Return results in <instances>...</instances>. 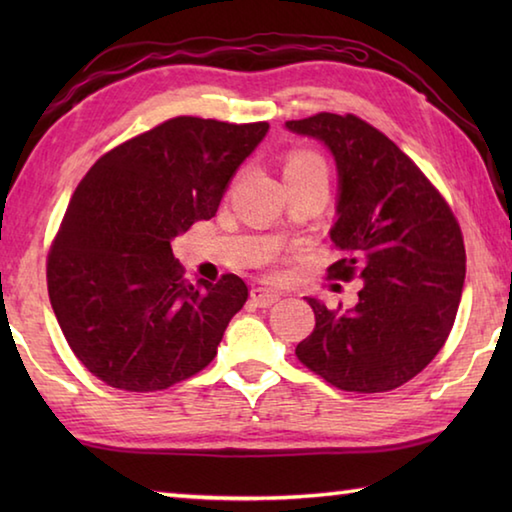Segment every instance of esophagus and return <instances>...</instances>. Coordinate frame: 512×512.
Returning <instances> with one entry per match:
<instances>
[{
  "mask_svg": "<svg viewBox=\"0 0 512 512\" xmlns=\"http://www.w3.org/2000/svg\"><path fill=\"white\" fill-rule=\"evenodd\" d=\"M250 300H253L257 307H271L273 302L280 300V293L273 289H266V287H255L253 291H250Z\"/></svg>",
  "mask_w": 512,
  "mask_h": 512,
  "instance_id": "34e87169",
  "label": "esophagus"
}]
</instances>
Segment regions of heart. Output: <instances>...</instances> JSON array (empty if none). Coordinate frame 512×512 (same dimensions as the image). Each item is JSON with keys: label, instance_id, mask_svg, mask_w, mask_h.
Masks as SVG:
<instances>
[{"label": "heart", "instance_id": "b5f03b06", "mask_svg": "<svg viewBox=\"0 0 512 512\" xmlns=\"http://www.w3.org/2000/svg\"><path fill=\"white\" fill-rule=\"evenodd\" d=\"M311 173H325V162L320 155L311 153V151H296L289 155L287 167H284V176L293 178V176H311Z\"/></svg>", "mask_w": 512, "mask_h": 512}]
</instances>
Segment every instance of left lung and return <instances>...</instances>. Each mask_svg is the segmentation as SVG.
Returning <instances> with one entry per match:
<instances>
[{
  "label": "left lung",
  "mask_w": 512,
  "mask_h": 512,
  "mask_svg": "<svg viewBox=\"0 0 512 512\" xmlns=\"http://www.w3.org/2000/svg\"><path fill=\"white\" fill-rule=\"evenodd\" d=\"M284 126L332 153L339 194L329 237L341 257L329 275L363 282L348 309L307 298L316 327L298 359L341 391H393L452 332L465 284L461 228L409 155L366 121L320 112Z\"/></svg>",
  "instance_id": "1"
}]
</instances>
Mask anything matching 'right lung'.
I'll return each instance as SVG.
<instances>
[{"mask_svg": "<svg viewBox=\"0 0 512 512\" xmlns=\"http://www.w3.org/2000/svg\"><path fill=\"white\" fill-rule=\"evenodd\" d=\"M266 133V121L176 117L85 173L51 246L47 287L69 348L94 377L162 391L216 357L248 287L232 273L194 287L171 241L212 219Z\"/></svg>", "mask_w": 512, "mask_h": 512, "instance_id": "1", "label": "right lung"}]
</instances>
